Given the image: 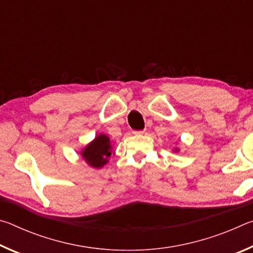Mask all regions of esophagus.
<instances>
[{
  "label": "esophagus",
  "instance_id": "34e87169",
  "mask_svg": "<svg viewBox=\"0 0 253 253\" xmlns=\"http://www.w3.org/2000/svg\"><path fill=\"white\" fill-rule=\"evenodd\" d=\"M145 132V130H135L134 135H143Z\"/></svg>",
  "mask_w": 253,
  "mask_h": 253
}]
</instances>
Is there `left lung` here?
<instances>
[{
	"label": "left lung",
	"mask_w": 253,
	"mask_h": 253,
	"mask_svg": "<svg viewBox=\"0 0 253 253\" xmlns=\"http://www.w3.org/2000/svg\"><path fill=\"white\" fill-rule=\"evenodd\" d=\"M173 151H174L175 153H177V152H179V148H177V147H175V148L173 149Z\"/></svg>",
	"instance_id": "1"
}]
</instances>
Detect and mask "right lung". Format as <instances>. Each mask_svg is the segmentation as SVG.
I'll return each instance as SVG.
<instances>
[{
  "label": "right lung",
  "instance_id": "obj_1",
  "mask_svg": "<svg viewBox=\"0 0 253 253\" xmlns=\"http://www.w3.org/2000/svg\"><path fill=\"white\" fill-rule=\"evenodd\" d=\"M111 154H115V152H113V145L110 143L109 137L105 134L97 135L93 140L85 145L80 152L84 161L93 169H101L107 164Z\"/></svg>",
  "mask_w": 253,
  "mask_h": 253
}]
</instances>
